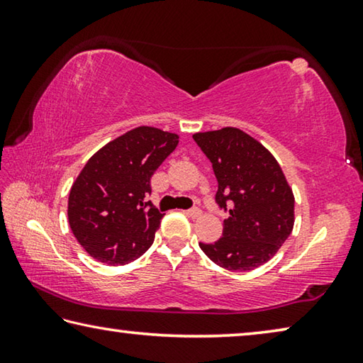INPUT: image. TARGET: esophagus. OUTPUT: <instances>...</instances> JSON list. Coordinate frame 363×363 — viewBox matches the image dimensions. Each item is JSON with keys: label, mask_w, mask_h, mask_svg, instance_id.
Segmentation results:
<instances>
[{"label": "esophagus", "mask_w": 363, "mask_h": 363, "mask_svg": "<svg viewBox=\"0 0 363 363\" xmlns=\"http://www.w3.org/2000/svg\"><path fill=\"white\" fill-rule=\"evenodd\" d=\"M187 214L189 218H192V219H196V218H200L201 216V210H199V208H192V210H187V211H184Z\"/></svg>", "instance_id": "obj_1"}]
</instances>
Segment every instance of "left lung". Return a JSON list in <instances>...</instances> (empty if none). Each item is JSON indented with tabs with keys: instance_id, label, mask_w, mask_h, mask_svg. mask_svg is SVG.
Returning <instances> with one entry per match:
<instances>
[{
	"instance_id": "1",
	"label": "left lung",
	"mask_w": 363,
	"mask_h": 363,
	"mask_svg": "<svg viewBox=\"0 0 363 363\" xmlns=\"http://www.w3.org/2000/svg\"><path fill=\"white\" fill-rule=\"evenodd\" d=\"M218 179L216 201L229 211L223 237L200 243L227 270H253L277 255L294 225V195L275 157L238 128L195 133Z\"/></svg>"
}]
</instances>
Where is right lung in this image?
<instances>
[{
	"label": "right lung",
	"mask_w": 363,
	"mask_h": 363,
	"mask_svg": "<svg viewBox=\"0 0 363 363\" xmlns=\"http://www.w3.org/2000/svg\"><path fill=\"white\" fill-rule=\"evenodd\" d=\"M177 144L176 133L139 126L88 160L70 189L67 210L86 253L108 266H123L150 248L164 214L145 196L150 177Z\"/></svg>",
	"instance_id": "obj_1"
}]
</instances>
